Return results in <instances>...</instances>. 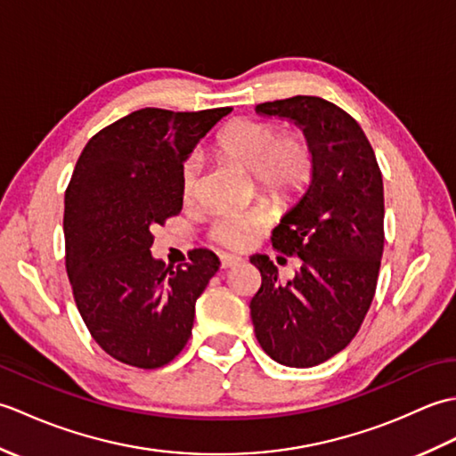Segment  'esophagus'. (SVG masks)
<instances>
[{
	"instance_id": "obj_1",
	"label": "esophagus",
	"mask_w": 456,
	"mask_h": 456,
	"mask_svg": "<svg viewBox=\"0 0 456 456\" xmlns=\"http://www.w3.org/2000/svg\"><path fill=\"white\" fill-rule=\"evenodd\" d=\"M219 260H221V268H233L240 263V258L233 255H221Z\"/></svg>"
}]
</instances>
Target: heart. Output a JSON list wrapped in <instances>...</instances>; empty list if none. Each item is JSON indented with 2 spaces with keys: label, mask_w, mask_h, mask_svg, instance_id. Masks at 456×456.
Instances as JSON below:
<instances>
[{
  "label": "heart",
  "mask_w": 456,
  "mask_h": 456,
  "mask_svg": "<svg viewBox=\"0 0 456 456\" xmlns=\"http://www.w3.org/2000/svg\"><path fill=\"white\" fill-rule=\"evenodd\" d=\"M216 142L223 154L253 172L258 186L273 198L296 200L314 180L315 152L304 133L282 134L270 121L235 119L219 131ZM200 168V154L191 152L180 172L183 198L196 193ZM260 227L258 216L223 211L213 219L209 237L227 248H243Z\"/></svg>",
  "instance_id": "obj_1"
}]
</instances>
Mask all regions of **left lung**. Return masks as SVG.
<instances>
[{
	"label": "left lung",
	"mask_w": 456,
	"mask_h": 456,
	"mask_svg": "<svg viewBox=\"0 0 456 456\" xmlns=\"http://www.w3.org/2000/svg\"><path fill=\"white\" fill-rule=\"evenodd\" d=\"M256 113L294 121L312 142L315 172L270 237L302 266L282 284L273 260L250 256L263 276L250 319L276 362L317 366L353 341L372 304L384 250L382 172L361 125L331 102L294 95L258 103Z\"/></svg>",
	"instance_id": "1"
}]
</instances>
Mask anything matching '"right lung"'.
<instances>
[{"label": "right lung", "instance_id": "right-lung-1", "mask_svg": "<svg viewBox=\"0 0 456 456\" xmlns=\"http://www.w3.org/2000/svg\"><path fill=\"white\" fill-rule=\"evenodd\" d=\"M231 108H144L86 144L64 196L66 273L94 341L115 361L160 368L191 335L196 299L219 270L208 248L167 266L151 255L152 227L178 216L180 172Z\"/></svg>", "mask_w": 456, "mask_h": 456}]
</instances>
